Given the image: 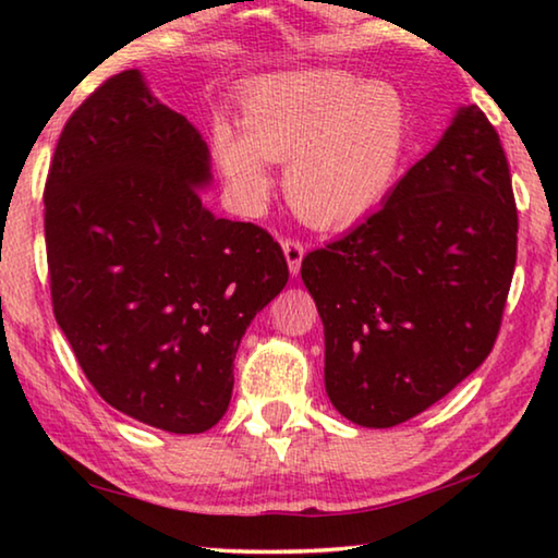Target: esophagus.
I'll return each mask as SVG.
<instances>
[{
	"label": "esophagus",
	"instance_id": "obj_1",
	"mask_svg": "<svg viewBox=\"0 0 558 558\" xmlns=\"http://www.w3.org/2000/svg\"><path fill=\"white\" fill-rule=\"evenodd\" d=\"M282 253H286V260H288V268L292 276H298L300 266H302V256H305V245L298 239H286L282 241Z\"/></svg>",
	"mask_w": 558,
	"mask_h": 558
}]
</instances>
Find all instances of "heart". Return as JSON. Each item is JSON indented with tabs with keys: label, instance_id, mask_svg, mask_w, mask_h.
I'll return each mask as SVG.
<instances>
[{
	"label": "heart",
	"instance_id": "1",
	"mask_svg": "<svg viewBox=\"0 0 558 558\" xmlns=\"http://www.w3.org/2000/svg\"><path fill=\"white\" fill-rule=\"evenodd\" d=\"M243 122L216 116L211 153L233 204L258 214L286 162V192L302 219L349 223L386 199L411 145L401 90L339 69L266 75L241 100Z\"/></svg>",
	"mask_w": 558,
	"mask_h": 558
}]
</instances>
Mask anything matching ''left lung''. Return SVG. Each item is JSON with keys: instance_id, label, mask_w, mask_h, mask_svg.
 I'll return each mask as SVG.
<instances>
[{"instance_id": "1", "label": "left lung", "mask_w": 558, "mask_h": 558, "mask_svg": "<svg viewBox=\"0 0 558 558\" xmlns=\"http://www.w3.org/2000/svg\"><path fill=\"white\" fill-rule=\"evenodd\" d=\"M517 226L502 143L468 106L379 211L302 258L325 325V389L344 418L399 426L485 362L512 286Z\"/></svg>"}]
</instances>
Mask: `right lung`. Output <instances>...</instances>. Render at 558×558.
Instances as JSON below:
<instances>
[{"label":"right lung","instance_id":"1","mask_svg":"<svg viewBox=\"0 0 558 558\" xmlns=\"http://www.w3.org/2000/svg\"><path fill=\"white\" fill-rule=\"evenodd\" d=\"M209 182L199 130L132 69L65 122L44 189L56 323L102 401L169 433L221 421L245 327L288 282L266 229L204 209Z\"/></svg>","mask_w":558,"mask_h":558}]
</instances>
